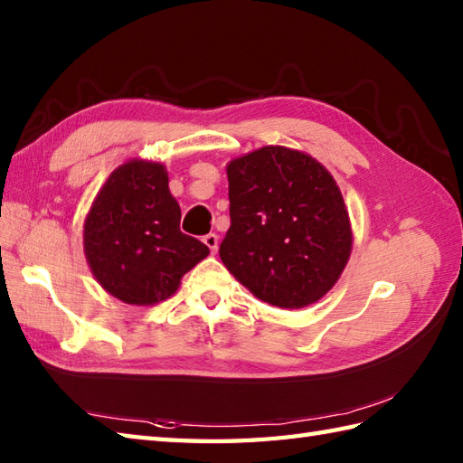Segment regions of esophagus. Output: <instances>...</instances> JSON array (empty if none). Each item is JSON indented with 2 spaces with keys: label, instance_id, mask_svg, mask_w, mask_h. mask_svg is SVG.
Instances as JSON below:
<instances>
[{
  "label": "esophagus",
  "instance_id": "1",
  "mask_svg": "<svg viewBox=\"0 0 463 463\" xmlns=\"http://www.w3.org/2000/svg\"><path fill=\"white\" fill-rule=\"evenodd\" d=\"M203 242L206 244V247L211 249V252H216V249H219V237H216L214 232L204 234V237H203Z\"/></svg>",
  "mask_w": 463,
  "mask_h": 463
}]
</instances>
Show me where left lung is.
I'll return each instance as SVG.
<instances>
[{"instance_id":"8db88e82","label":"left lung","mask_w":463,"mask_h":463,"mask_svg":"<svg viewBox=\"0 0 463 463\" xmlns=\"http://www.w3.org/2000/svg\"><path fill=\"white\" fill-rule=\"evenodd\" d=\"M231 229L221 260L254 297L304 308L346 267L352 229L336 181L317 159L269 145L226 165Z\"/></svg>"}]
</instances>
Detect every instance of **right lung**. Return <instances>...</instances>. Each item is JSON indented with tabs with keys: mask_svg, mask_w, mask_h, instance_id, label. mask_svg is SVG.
<instances>
[{
	"mask_svg": "<svg viewBox=\"0 0 463 463\" xmlns=\"http://www.w3.org/2000/svg\"><path fill=\"white\" fill-rule=\"evenodd\" d=\"M181 206L165 165L131 159L97 193L83 224V250L93 277L127 304L149 307L176 292L209 247L181 232Z\"/></svg>",
	"mask_w": 463,
	"mask_h": 463,
	"instance_id": "obj_1",
	"label": "right lung"
}]
</instances>
